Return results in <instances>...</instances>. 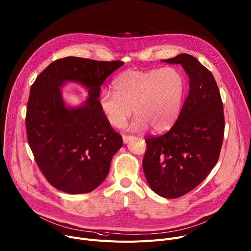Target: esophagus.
I'll return each instance as SVG.
<instances>
[{
  "label": "esophagus",
  "mask_w": 251,
  "mask_h": 251,
  "mask_svg": "<svg viewBox=\"0 0 251 251\" xmlns=\"http://www.w3.org/2000/svg\"><path fill=\"white\" fill-rule=\"evenodd\" d=\"M134 137L133 136H127V135H123V143L124 144H127V143L132 140Z\"/></svg>",
  "instance_id": "esophagus-1"
}]
</instances>
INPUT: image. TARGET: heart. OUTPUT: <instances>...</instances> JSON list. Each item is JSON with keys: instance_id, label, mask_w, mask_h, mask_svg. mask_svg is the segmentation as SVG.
Instances as JSON below:
<instances>
[{"instance_id": "1", "label": "heart", "mask_w": 251, "mask_h": 251, "mask_svg": "<svg viewBox=\"0 0 251 251\" xmlns=\"http://www.w3.org/2000/svg\"><path fill=\"white\" fill-rule=\"evenodd\" d=\"M114 92L102 91L99 104L106 120L122 128L128 118L137 115L129 128L154 131L169 128L181 110L185 80L175 67L150 70H126L113 82Z\"/></svg>"}]
</instances>
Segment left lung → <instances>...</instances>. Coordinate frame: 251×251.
<instances>
[{
  "mask_svg": "<svg viewBox=\"0 0 251 251\" xmlns=\"http://www.w3.org/2000/svg\"><path fill=\"white\" fill-rule=\"evenodd\" d=\"M162 61L181 64L190 79V91L174 126L145 140L143 170L159 196L176 199L198 187L216 166L225 133L224 105L210 71L191 54Z\"/></svg>",
  "mask_w": 251,
  "mask_h": 251,
  "instance_id": "8db88e82",
  "label": "left lung"
}]
</instances>
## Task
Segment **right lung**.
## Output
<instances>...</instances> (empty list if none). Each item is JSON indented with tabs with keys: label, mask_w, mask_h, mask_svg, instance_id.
<instances>
[{
	"label": "right lung",
	"mask_w": 251,
	"mask_h": 251,
	"mask_svg": "<svg viewBox=\"0 0 251 251\" xmlns=\"http://www.w3.org/2000/svg\"><path fill=\"white\" fill-rule=\"evenodd\" d=\"M122 61L68 56L51 62L30 87L25 127L35 162L49 183L67 194L95 190L109 173L112 157L122 147L101 111V84ZM67 82L83 86L88 99L69 106L60 90Z\"/></svg>",
	"instance_id": "right-lung-1"
}]
</instances>
